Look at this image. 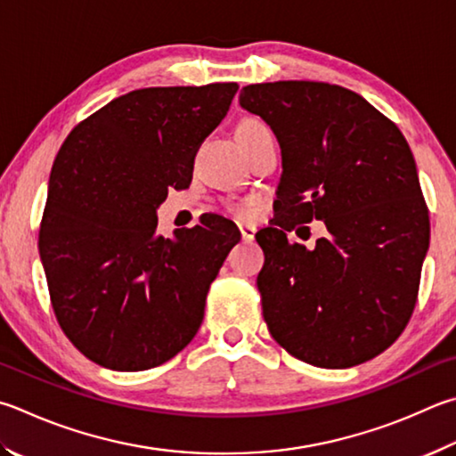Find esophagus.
Masks as SVG:
<instances>
[{"label":"esophagus","instance_id":"esophagus-1","mask_svg":"<svg viewBox=\"0 0 456 456\" xmlns=\"http://www.w3.org/2000/svg\"><path fill=\"white\" fill-rule=\"evenodd\" d=\"M239 233H241L243 241H253V239H255V227L241 225V227H239Z\"/></svg>","mask_w":456,"mask_h":456}]
</instances>
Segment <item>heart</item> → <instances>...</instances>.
<instances>
[{
  "mask_svg": "<svg viewBox=\"0 0 456 456\" xmlns=\"http://www.w3.org/2000/svg\"><path fill=\"white\" fill-rule=\"evenodd\" d=\"M261 131H269L267 126H265L263 121L253 119V118H247V119H243L237 126L235 137L237 139H245V137H251V135L261 134ZM229 211H231V215H235L237 219H247V217H249V213H251L249 207H247V205H231Z\"/></svg>",
  "mask_w": 456,
  "mask_h": 456,
  "instance_id": "1",
  "label": "heart"
}]
</instances>
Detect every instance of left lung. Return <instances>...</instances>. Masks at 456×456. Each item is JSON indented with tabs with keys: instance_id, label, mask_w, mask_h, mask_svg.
Returning a JSON list of instances; mask_svg holds the SVG:
<instances>
[{
	"instance_id": "left-lung-1",
	"label": "left lung",
	"mask_w": 456,
	"mask_h": 456,
	"mask_svg": "<svg viewBox=\"0 0 456 456\" xmlns=\"http://www.w3.org/2000/svg\"><path fill=\"white\" fill-rule=\"evenodd\" d=\"M239 103L281 145L277 227L256 233V277L273 338L314 367L346 369L388 349L407 327L428 249V209L399 127L367 99L322 81L241 89ZM313 218L314 250L285 230Z\"/></svg>"
}]
</instances>
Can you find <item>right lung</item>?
I'll list each match as a JSON object with an SVG mask.
<instances>
[{
    "mask_svg": "<svg viewBox=\"0 0 456 456\" xmlns=\"http://www.w3.org/2000/svg\"><path fill=\"white\" fill-rule=\"evenodd\" d=\"M237 89L129 91L73 127L57 153L39 255L57 322L97 365L153 369L200 330L209 285L241 233L209 215L165 239L157 207L169 187L191 183L197 149Z\"/></svg>",
    "mask_w": 456,
    "mask_h": 456,
    "instance_id": "add662e5",
    "label": "right lung"
}]
</instances>
